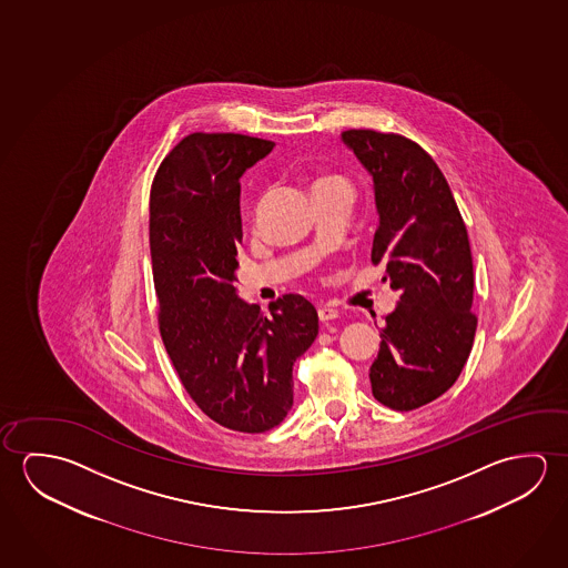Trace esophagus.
Instances as JSON below:
<instances>
[{
  "instance_id": "obj_1",
  "label": "esophagus",
  "mask_w": 568,
  "mask_h": 568,
  "mask_svg": "<svg viewBox=\"0 0 568 568\" xmlns=\"http://www.w3.org/2000/svg\"><path fill=\"white\" fill-rule=\"evenodd\" d=\"M317 315H320V320H322V322H332V320H335V317L339 315V312L334 310V307L320 306L317 307Z\"/></svg>"
}]
</instances>
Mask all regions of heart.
Listing matches in <instances>:
<instances>
[{"label": "heart", "instance_id": "1", "mask_svg": "<svg viewBox=\"0 0 568 568\" xmlns=\"http://www.w3.org/2000/svg\"><path fill=\"white\" fill-rule=\"evenodd\" d=\"M329 187H352V185L342 175H325L315 183V191L329 190Z\"/></svg>", "mask_w": 568, "mask_h": 568}]
</instances>
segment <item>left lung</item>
I'll return each instance as SVG.
<instances>
[{
  "mask_svg": "<svg viewBox=\"0 0 568 568\" xmlns=\"http://www.w3.org/2000/svg\"><path fill=\"white\" fill-rule=\"evenodd\" d=\"M375 183L378 226L371 262L400 292L381 327L371 365L373 396L393 410L433 403L458 381L477 315L468 231L448 181L430 153L400 134L345 130Z\"/></svg>",
  "mask_w": 568,
  "mask_h": 568,
  "instance_id": "1",
  "label": "left lung"
}]
</instances>
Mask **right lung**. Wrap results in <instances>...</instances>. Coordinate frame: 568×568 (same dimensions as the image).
<instances>
[{"instance_id": "add662e5", "label": "right lung", "mask_w": 568, "mask_h": 568, "mask_svg": "<svg viewBox=\"0 0 568 568\" xmlns=\"http://www.w3.org/2000/svg\"><path fill=\"white\" fill-rule=\"evenodd\" d=\"M271 140L185 135L163 158L150 191V251L158 325L193 403L229 430L278 426L294 403L292 367L317 335L306 297L284 294L271 315L236 296L243 241L241 178Z\"/></svg>"}]
</instances>
